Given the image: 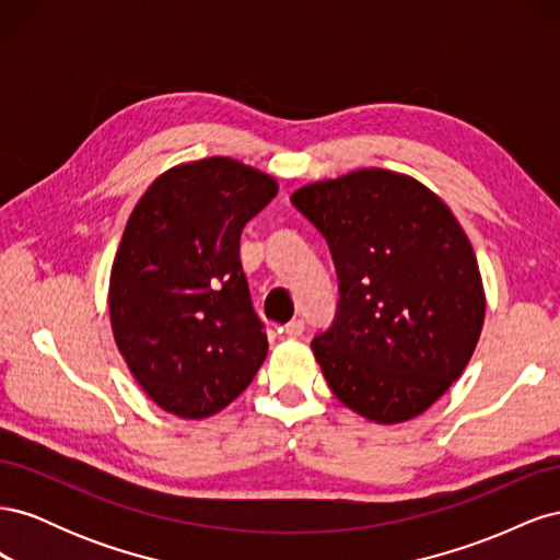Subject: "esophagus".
<instances>
[{
	"label": "esophagus",
	"mask_w": 560,
	"mask_h": 560,
	"mask_svg": "<svg viewBox=\"0 0 560 560\" xmlns=\"http://www.w3.org/2000/svg\"><path fill=\"white\" fill-rule=\"evenodd\" d=\"M282 334L290 336V338H299L303 334V322L301 319H292L287 322V325L282 327Z\"/></svg>",
	"instance_id": "esophagus-1"
}]
</instances>
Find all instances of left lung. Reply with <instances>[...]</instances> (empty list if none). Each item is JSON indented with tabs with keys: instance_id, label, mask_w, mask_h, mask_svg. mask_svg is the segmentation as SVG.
<instances>
[{
	"instance_id": "obj_1",
	"label": "left lung",
	"mask_w": 560,
	"mask_h": 560,
	"mask_svg": "<svg viewBox=\"0 0 560 560\" xmlns=\"http://www.w3.org/2000/svg\"><path fill=\"white\" fill-rule=\"evenodd\" d=\"M292 202L338 273L336 322L313 341L331 393L378 425L428 411L460 378L486 317L460 222L425 184L385 167L306 184Z\"/></svg>"
}]
</instances>
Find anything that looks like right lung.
<instances>
[{
  "label": "right lung",
  "mask_w": 560,
  "mask_h": 560,
  "mask_svg": "<svg viewBox=\"0 0 560 560\" xmlns=\"http://www.w3.org/2000/svg\"><path fill=\"white\" fill-rule=\"evenodd\" d=\"M276 194V177L210 156L167 167L132 208L112 264L109 322L132 378L163 411L210 418L264 364L241 233Z\"/></svg>",
  "instance_id": "obj_1"
}]
</instances>
